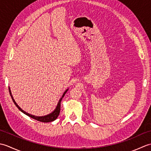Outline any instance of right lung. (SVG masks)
Here are the masks:
<instances>
[{"label": "right lung", "instance_id": "obj_1", "mask_svg": "<svg viewBox=\"0 0 151 151\" xmlns=\"http://www.w3.org/2000/svg\"><path fill=\"white\" fill-rule=\"evenodd\" d=\"M68 89H67L66 90H65V91H64V93H63L62 96V97L60 98V99L59 100L58 102L56 107L55 109H54V110L53 111L51 112L50 114H48V115H44V116H36V115L30 114L27 113V112H26L25 111H24L23 110H22V109H21L20 107H19V106L17 103H16L15 101L14 100V97H13V96H12V92H11V90H10V88H9V94H10V96H11V97H12V100H13V102H14L15 105L17 107V108L19 109V110H20L22 112V113L24 114H26L27 115H28V117H30L32 118V119H36V120H37V121H40V122H43V123H49V122H52V121H54V120H56V119H57V117H58V115H59V114H60V112L61 101H62L63 97H64V96H65V93H67V91H68Z\"/></svg>", "mask_w": 151, "mask_h": 151}]
</instances>
